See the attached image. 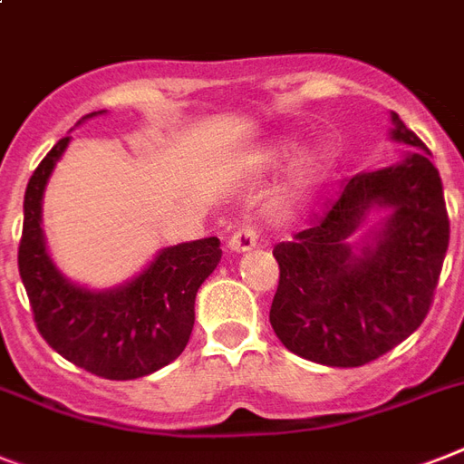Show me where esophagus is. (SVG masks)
I'll return each mask as SVG.
<instances>
[{"instance_id": "1", "label": "esophagus", "mask_w": 464, "mask_h": 464, "mask_svg": "<svg viewBox=\"0 0 464 464\" xmlns=\"http://www.w3.org/2000/svg\"><path fill=\"white\" fill-rule=\"evenodd\" d=\"M255 245H257V231H255V226H243V228H238V231L228 238V247H231L233 252H247L252 250Z\"/></svg>"}]
</instances>
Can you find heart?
I'll use <instances>...</instances> for the list:
<instances>
[{
	"mask_svg": "<svg viewBox=\"0 0 464 464\" xmlns=\"http://www.w3.org/2000/svg\"><path fill=\"white\" fill-rule=\"evenodd\" d=\"M300 152V145L297 140H278L276 145L271 147L269 152V161L271 164H281V161L293 160L295 154ZM331 167H334V152H331L329 147H317V150H312L303 161H300V169L295 173V198L300 195L310 193L312 188H317L326 176H329Z\"/></svg>",
	"mask_w": 464,
	"mask_h": 464,
	"instance_id": "b5f03b06",
	"label": "heart"
}]
</instances>
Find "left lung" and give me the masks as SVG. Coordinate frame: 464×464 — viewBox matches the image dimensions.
Segmentation results:
<instances>
[{
    "mask_svg": "<svg viewBox=\"0 0 464 464\" xmlns=\"http://www.w3.org/2000/svg\"><path fill=\"white\" fill-rule=\"evenodd\" d=\"M393 167L357 173L326 212L278 243L269 322L295 355L326 367H362L386 355L427 317L448 250L443 186L427 145L391 111ZM372 208L390 217L360 246L347 238Z\"/></svg>",
    "mask_w": 464,
    "mask_h": 464,
    "instance_id": "left-lung-1",
    "label": "left lung"
}]
</instances>
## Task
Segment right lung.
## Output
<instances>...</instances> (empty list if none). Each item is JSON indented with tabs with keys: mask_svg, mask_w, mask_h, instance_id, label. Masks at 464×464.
I'll list each match as a JSON object with an SVG mask.
<instances>
[{
	"mask_svg": "<svg viewBox=\"0 0 464 464\" xmlns=\"http://www.w3.org/2000/svg\"><path fill=\"white\" fill-rule=\"evenodd\" d=\"M102 111L82 116L92 119ZM71 138H62L30 176L24 199L18 271L40 336L90 374L128 382L167 367L186 350L195 324V295L221 259L219 238L164 247L135 278L109 291L71 284L49 257L43 195Z\"/></svg>",
	"mask_w": 464,
	"mask_h": 464,
	"instance_id": "obj_1",
	"label": "right lung"
}]
</instances>
